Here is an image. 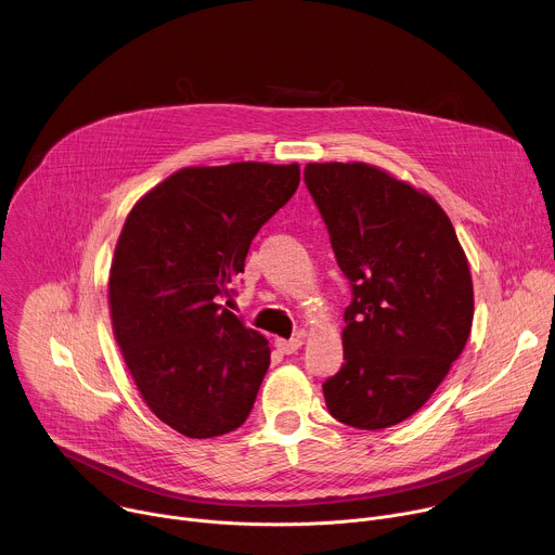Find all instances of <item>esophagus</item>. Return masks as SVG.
<instances>
[{
  "label": "esophagus",
  "instance_id": "34e87169",
  "mask_svg": "<svg viewBox=\"0 0 555 555\" xmlns=\"http://www.w3.org/2000/svg\"><path fill=\"white\" fill-rule=\"evenodd\" d=\"M274 347H276L281 353L292 356V353H296V351L302 347V338H300V336L289 338V340H285V338H276V340H274Z\"/></svg>",
  "mask_w": 555,
  "mask_h": 555
}]
</instances>
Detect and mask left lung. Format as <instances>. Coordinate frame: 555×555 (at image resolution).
Returning <instances> with one entry per match:
<instances>
[{
    "label": "left lung",
    "mask_w": 555,
    "mask_h": 555,
    "mask_svg": "<svg viewBox=\"0 0 555 555\" xmlns=\"http://www.w3.org/2000/svg\"><path fill=\"white\" fill-rule=\"evenodd\" d=\"M305 184L351 285L330 413L379 430L417 413L461 356L474 313L467 259L441 206L364 163L307 165Z\"/></svg>",
    "instance_id": "8db88e82"
}]
</instances>
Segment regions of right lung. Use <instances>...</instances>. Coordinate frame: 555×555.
I'll list each match as a JSON object with an SVG mask.
<instances>
[{
  "instance_id": "add662e5",
  "label": "right lung",
  "mask_w": 555,
  "mask_h": 555,
  "mask_svg": "<svg viewBox=\"0 0 555 555\" xmlns=\"http://www.w3.org/2000/svg\"><path fill=\"white\" fill-rule=\"evenodd\" d=\"M298 182V165L189 167L122 225L109 274L114 336L146 406L184 437L225 435L255 406L268 340L217 298Z\"/></svg>"
}]
</instances>
